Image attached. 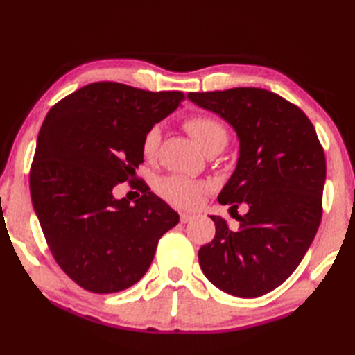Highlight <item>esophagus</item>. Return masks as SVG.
Here are the masks:
<instances>
[{
  "instance_id": "1",
  "label": "esophagus",
  "mask_w": 355,
  "mask_h": 355,
  "mask_svg": "<svg viewBox=\"0 0 355 355\" xmlns=\"http://www.w3.org/2000/svg\"><path fill=\"white\" fill-rule=\"evenodd\" d=\"M193 215H191V214H182V215H180V220H182V223H189V221H192L193 220Z\"/></svg>"
}]
</instances>
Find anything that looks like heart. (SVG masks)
Wrapping results in <instances>:
<instances>
[{"label":"heart","instance_id":"1","mask_svg":"<svg viewBox=\"0 0 355 355\" xmlns=\"http://www.w3.org/2000/svg\"><path fill=\"white\" fill-rule=\"evenodd\" d=\"M184 130L197 140L205 153L210 150H223L227 145L229 132L220 120L207 114H193L184 120ZM162 126L153 125L148 128L141 139V154L146 160H153L157 157L162 141ZM205 186L191 178L172 175L163 178L158 183V192L168 200L171 205L183 209L197 207L201 200Z\"/></svg>","mask_w":355,"mask_h":355}]
</instances>
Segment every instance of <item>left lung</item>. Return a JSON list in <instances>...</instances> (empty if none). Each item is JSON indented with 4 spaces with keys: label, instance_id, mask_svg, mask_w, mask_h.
Listing matches in <instances>:
<instances>
[{
    "label": "left lung",
    "instance_id": "8db88e82",
    "mask_svg": "<svg viewBox=\"0 0 355 355\" xmlns=\"http://www.w3.org/2000/svg\"><path fill=\"white\" fill-rule=\"evenodd\" d=\"M236 132V169L218 195L221 205L248 212L230 230L212 215L216 233L198 252L202 273L236 297H259L288 277L310 248L322 220L325 154L304 111L262 88L189 93Z\"/></svg>",
    "mask_w": 355,
    "mask_h": 355
}]
</instances>
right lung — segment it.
Listing matches in <instances>:
<instances>
[{
	"label": "right lung",
	"mask_w": 355,
	"mask_h": 355,
	"mask_svg": "<svg viewBox=\"0 0 355 355\" xmlns=\"http://www.w3.org/2000/svg\"><path fill=\"white\" fill-rule=\"evenodd\" d=\"M184 94L94 82L45 116L30 169V195L53 258L82 288L108 294L146 273L175 210L145 191L130 205L112 189L135 180L148 128L175 111Z\"/></svg>",
	"instance_id": "right-lung-1"
}]
</instances>
